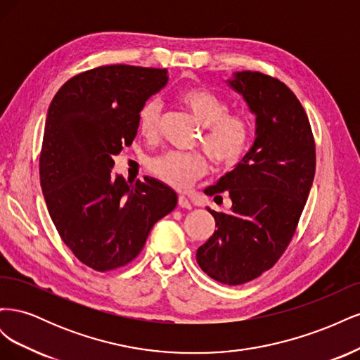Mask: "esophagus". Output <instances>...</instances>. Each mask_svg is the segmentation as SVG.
<instances>
[{
  "mask_svg": "<svg viewBox=\"0 0 360 360\" xmlns=\"http://www.w3.org/2000/svg\"><path fill=\"white\" fill-rule=\"evenodd\" d=\"M179 205L181 207V209H192L189 200L184 197V195H180V197H179Z\"/></svg>",
  "mask_w": 360,
  "mask_h": 360,
  "instance_id": "obj_1",
  "label": "esophagus"
}]
</instances>
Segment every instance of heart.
<instances>
[{"mask_svg":"<svg viewBox=\"0 0 360 360\" xmlns=\"http://www.w3.org/2000/svg\"><path fill=\"white\" fill-rule=\"evenodd\" d=\"M195 118L207 127L202 147L217 167H233L242 158L249 141V122L240 114L228 112V103L205 86H191L179 94ZM160 105L147 101L138 112L136 126L139 135L151 141L158 136ZM148 168L162 183L177 191H186L191 184L204 176L207 159L202 153L168 151L150 160Z\"/></svg>","mask_w":360,"mask_h":360,"instance_id":"obj_1","label":"heart"}]
</instances>
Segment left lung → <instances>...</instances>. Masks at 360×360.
I'll return each instance as SVG.
<instances>
[{
    "label": "left lung",
    "mask_w": 360,
    "mask_h": 360,
    "mask_svg": "<svg viewBox=\"0 0 360 360\" xmlns=\"http://www.w3.org/2000/svg\"><path fill=\"white\" fill-rule=\"evenodd\" d=\"M226 84L255 115V141L233 171L204 192H228V213L210 210L213 236L197 250L207 275L226 285L258 278L284 254L307 204L315 144L307 112L288 86L259 72H236Z\"/></svg>",
    "instance_id": "8db88e82"
}]
</instances>
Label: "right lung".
Listing matches in <instances>:
<instances>
[{
	"instance_id": "right-lung-1",
	"label": "right lung",
	"mask_w": 360,
	"mask_h": 360,
	"mask_svg": "<svg viewBox=\"0 0 360 360\" xmlns=\"http://www.w3.org/2000/svg\"><path fill=\"white\" fill-rule=\"evenodd\" d=\"M168 82L167 69L114 64L73 76L49 105L40 184L60 237L82 264L108 271L130 263L177 193L144 177L114 174V156L136 136L138 112Z\"/></svg>"
}]
</instances>
